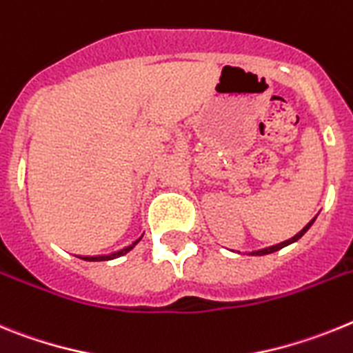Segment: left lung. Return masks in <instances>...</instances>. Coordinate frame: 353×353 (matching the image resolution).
Masks as SVG:
<instances>
[{"mask_svg":"<svg viewBox=\"0 0 353 353\" xmlns=\"http://www.w3.org/2000/svg\"><path fill=\"white\" fill-rule=\"evenodd\" d=\"M312 222H314V219H312L311 222H309L307 225H305V228L302 229V231L299 232V234H295V236H293V238H290V240L283 241V243H279V245H274V247H268V249L257 250V252H252V256H265V254H272V252H275V250H279V249H283V247H286V245L293 243V241H296V240H299V238H302V236H304V232L307 231L309 228H311V225H312Z\"/></svg>","mask_w":353,"mask_h":353,"instance_id":"obj_1","label":"left lung"}]
</instances>
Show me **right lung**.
Here are the masks:
<instances>
[{
  "instance_id": "obj_1",
  "label": "right lung",
  "mask_w": 353,
  "mask_h": 353,
  "mask_svg": "<svg viewBox=\"0 0 353 353\" xmlns=\"http://www.w3.org/2000/svg\"><path fill=\"white\" fill-rule=\"evenodd\" d=\"M140 240H137L134 241L133 245H130V247H125V249H122V250H119V252H115V254H110V256H97V257H83V259H87V261H106V259H113V257H119V256H122V254H125V252H130L131 249H133L134 245L139 243Z\"/></svg>"
}]
</instances>
